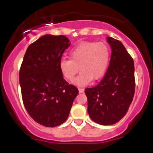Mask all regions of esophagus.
<instances>
[{
  "label": "esophagus",
  "instance_id": "1",
  "mask_svg": "<svg viewBox=\"0 0 153 153\" xmlns=\"http://www.w3.org/2000/svg\"><path fill=\"white\" fill-rule=\"evenodd\" d=\"M78 91H79V94H82V93L84 92V91L85 90H84L83 88H79Z\"/></svg>",
  "mask_w": 153,
  "mask_h": 153
}]
</instances>
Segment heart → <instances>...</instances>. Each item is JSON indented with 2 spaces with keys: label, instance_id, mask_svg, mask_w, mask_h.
I'll use <instances>...</instances> for the list:
<instances>
[{
  "label": "heart",
  "instance_id": "obj_1",
  "mask_svg": "<svg viewBox=\"0 0 153 153\" xmlns=\"http://www.w3.org/2000/svg\"><path fill=\"white\" fill-rule=\"evenodd\" d=\"M70 56L69 59H60L59 71L66 80L71 81L80 67L81 73L73 82L78 86H84L93 79L97 80L105 74L109 62L110 52L103 42H83L71 51Z\"/></svg>",
  "mask_w": 153,
  "mask_h": 153
}]
</instances>
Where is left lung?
<instances>
[{"instance_id":"obj_1","label":"left lung","mask_w":153,"mask_h":153,"mask_svg":"<svg viewBox=\"0 0 153 153\" xmlns=\"http://www.w3.org/2000/svg\"><path fill=\"white\" fill-rule=\"evenodd\" d=\"M106 39L111 48L108 70L99 85L85 93L91 119L101 125H112L125 116L133 100L134 65L120 41L109 36Z\"/></svg>"}]
</instances>
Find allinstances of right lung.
Here are the masks:
<instances>
[{
  "instance_id": "add662e5",
  "label": "right lung",
  "mask_w": 153,
  "mask_h": 153,
  "mask_svg": "<svg viewBox=\"0 0 153 153\" xmlns=\"http://www.w3.org/2000/svg\"><path fill=\"white\" fill-rule=\"evenodd\" d=\"M71 45L65 36L45 34L28 47L19 71L23 102L35 122L47 127L68 119L78 90L63 78L59 63Z\"/></svg>"
}]
</instances>
